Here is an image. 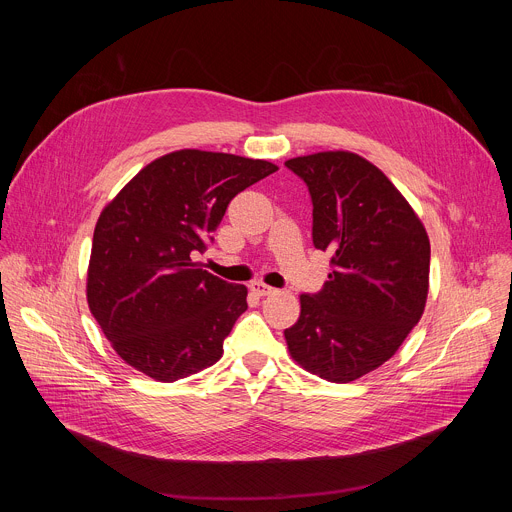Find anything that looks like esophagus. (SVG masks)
I'll list each match as a JSON object with an SVG mask.
<instances>
[{"instance_id": "34e87169", "label": "esophagus", "mask_w": 512, "mask_h": 512, "mask_svg": "<svg viewBox=\"0 0 512 512\" xmlns=\"http://www.w3.org/2000/svg\"><path fill=\"white\" fill-rule=\"evenodd\" d=\"M249 287H251L253 294H255V296H259V298L269 296V294H275V289H273V287H269V285H265L263 281H253Z\"/></svg>"}]
</instances>
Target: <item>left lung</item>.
<instances>
[{
    "mask_svg": "<svg viewBox=\"0 0 512 512\" xmlns=\"http://www.w3.org/2000/svg\"><path fill=\"white\" fill-rule=\"evenodd\" d=\"M312 196V241L330 253L318 294H302L289 354L330 383L379 369L419 322L429 287V239L409 202L350 152L287 160Z\"/></svg>",
    "mask_w": 512,
    "mask_h": 512,
    "instance_id": "left-lung-1",
    "label": "left lung"
}]
</instances>
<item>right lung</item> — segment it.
Masks as SVG:
<instances>
[{
	"mask_svg": "<svg viewBox=\"0 0 512 512\" xmlns=\"http://www.w3.org/2000/svg\"><path fill=\"white\" fill-rule=\"evenodd\" d=\"M277 172L265 160L180 150L145 166L101 212L87 300L115 352L156 381L186 379L223 356L247 287L204 271L229 202Z\"/></svg>",
	"mask_w": 512,
	"mask_h": 512,
	"instance_id": "add662e5",
	"label": "right lung"
}]
</instances>
